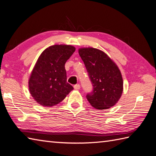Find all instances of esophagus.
Segmentation results:
<instances>
[{
  "instance_id": "34e87169",
  "label": "esophagus",
  "mask_w": 156,
  "mask_h": 156,
  "mask_svg": "<svg viewBox=\"0 0 156 156\" xmlns=\"http://www.w3.org/2000/svg\"><path fill=\"white\" fill-rule=\"evenodd\" d=\"M74 88L75 90H79V89L80 88V84H76L74 86Z\"/></svg>"
}]
</instances>
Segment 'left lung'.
I'll use <instances>...</instances> for the list:
<instances>
[{"label": "left lung", "instance_id": "obj_1", "mask_svg": "<svg viewBox=\"0 0 156 156\" xmlns=\"http://www.w3.org/2000/svg\"><path fill=\"white\" fill-rule=\"evenodd\" d=\"M78 53L93 86V90L87 96L90 105L98 110L113 107L123 90V80L117 65L97 48H82Z\"/></svg>", "mask_w": 156, "mask_h": 156}]
</instances>
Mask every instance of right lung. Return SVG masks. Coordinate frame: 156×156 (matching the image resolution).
Returning <instances> with one entry per match:
<instances>
[{
    "label": "right lung",
    "mask_w": 156,
    "mask_h": 156,
    "mask_svg": "<svg viewBox=\"0 0 156 156\" xmlns=\"http://www.w3.org/2000/svg\"><path fill=\"white\" fill-rule=\"evenodd\" d=\"M76 50L70 45H54L39 55L29 79V90L44 107L59 104L74 88L67 82L65 64Z\"/></svg>",
    "instance_id": "obj_1"
}]
</instances>
